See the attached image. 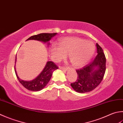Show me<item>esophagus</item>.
<instances>
[{"label":"esophagus","mask_w":123,"mask_h":123,"mask_svg":"<svg viewBox=\"0 0 123 123\" xmlns=\"http://www.w3.org/2000/svg\"><path fill=\"white\" fill-rule=\"evenodd\" d=\"M60 69H62V70H64V71H67V69H68V68H67V67H61V66H60Z\"/></svg>","instance_id":"1"}]
</instances>
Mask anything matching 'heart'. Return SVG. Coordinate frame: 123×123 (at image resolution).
Returning <instances> with one entry per match:
<instances>
[{"label": "heart", "mask_w": 123, "mask_h": 123, "mask_svg": "<svg viewBox=\"0 0 123 123\" xmlns=\"http://www.w3.org/2000/svg\"><path fill=\"white\" fill-rule=\"evenodd\" d=\"M58 44H53L49 49L51 59L59 62L69 55L72 64L77 68L87 64L95 52V46L92 42L78 37L63 38Z\"/></svg>", "instance_id": "heart-1"}]
</instances>
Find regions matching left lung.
I'll use <instances>...</instances> for the list:
<instances>
[{"label":"left lung","mask_w":123,"mask_h":123,"mask_svg":"<svg viewBox=\"0 0 123 123\" xmlns=\"http://www.w3.org/2000/svg\"><path fill=\"white\" fill-rule=\"evenodd\" d=\"M98 54L94 61L82 69L76 70L77 79L71 84L77 92L84 93L93 91L101 82L105 71L106 59L103 49L97 43Z\"/></svg>","instance_id":"8db88e82"}]
</instances>
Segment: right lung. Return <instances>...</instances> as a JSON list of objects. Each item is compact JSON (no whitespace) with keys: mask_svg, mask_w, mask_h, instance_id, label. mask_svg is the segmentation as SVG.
I'll list each match as a JSON object with an SVG mask.
<instances>
[{"mask_svg":"<svg viewBox=\"0 0 123 123\" xmlns=\"http://www.w3.org/2000/svg\"><path fill=\"white\" fill-rule=\"evenodd\" d=\"M57 35V33H42L37 35H34L29 38L26 40H36L40 42L47 43L48 46L49 45V41L52 39L55 35ZM16 61V55L15 58V63ZM58 69L56 64L52 61H48L46 64L44 68L43 69L42 71L36 78L30 81H25L22 80L18 77L17 74L15 70V72L18 81L27 90L31 91H39L42 90L46 86L48 83L49 82L53 71L55 70Z\"/></svg>","mask_w":123,"mask_h":123,"instance_id":"add662e5","label":"right lung"}]
</instances>
